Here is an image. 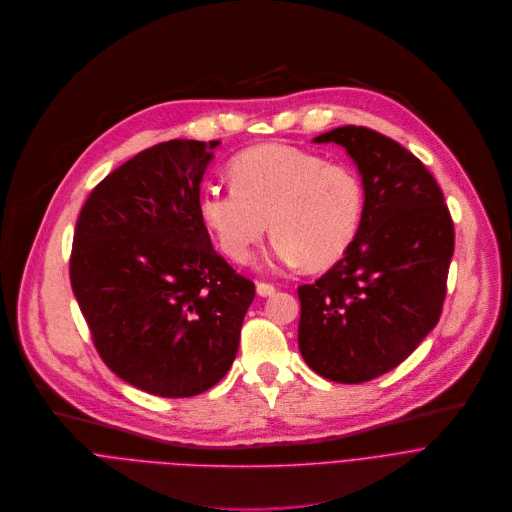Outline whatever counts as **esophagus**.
Returning a JSON list of instances; mask_svg holds the SVG:
<instances>
[{
    "label": "esophagus",
    "mask_w": 512,
    "mask_h": 512,
    "mask_svg": "<svg viewBox=\"0 0 512 512\" xmlns=\"http://www.w3.org/2000/svg\"><path fill=\"white\" fill-rule=\"evenodd\" d=\"M256 290L260 296H272L276 292V286L270 282H256Z\"/></svg>",
    "instance_id": "34e87169"
}]
</instances>
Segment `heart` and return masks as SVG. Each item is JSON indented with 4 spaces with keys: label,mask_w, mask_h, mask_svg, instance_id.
Returning <instances> with one entry per match:
<instances>
[{
    "label": "heart",
    "mask_w": 512,
    "mask_h": 512,
    "mask_svg": "<svg viewBox=\"0 0 512 512\" xmlns=\"http://www.w3.org/2000/svg\"><path fill=\"white\" fill-rule=\"evenodd\" d=\"M232 179L201 185L197 212L238 264L252 260L268 220L274 258L284 266L331 268L359 236L367 193L361 173L347 163L272 143L240 153Z\"/></svg>",
    "instance_id": "b5f03b06"
}]
</instances>
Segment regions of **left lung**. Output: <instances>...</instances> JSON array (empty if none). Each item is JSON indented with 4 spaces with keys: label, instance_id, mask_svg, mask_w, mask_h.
<instances>
[{
    "label": "left lung",
    "instance_id": "left-lung-1",
    "mask_svg": "<svg viewBox=\"0 0 512 512\" xmlns=\"http://www.w3.org/2000/svg\"><path fill=\"white\" fill-rule=\"evenodd\" d=\"M367 203L349 252L313 284L298 286V347L315 373L337 383L375 379L410 357L436 327L454 254V222L426 165L367 127H339Z\"/></svg>",
    "mask_w": 512,
    "mask_h": 512
}]
</instances>
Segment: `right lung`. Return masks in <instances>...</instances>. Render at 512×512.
<instances>
[{
  "instance_id": "right-lung-1",
  "label": "right lung",
  "mask_w": 512,
  "mask_h": 512,
  "mask_svg": "<svg viewBox=\"0 0 512 512\" xmlns=\"http://www.w3.org/2000/svg\"><path fill=\"white\" fill-rule=\"evenodd\" d=\"M218 145L141 151L90 191L74 228L70 284L100 359L159 397L199 395L228 373L256 294L197 212Z\"/></svg>"
}]
</instances>
